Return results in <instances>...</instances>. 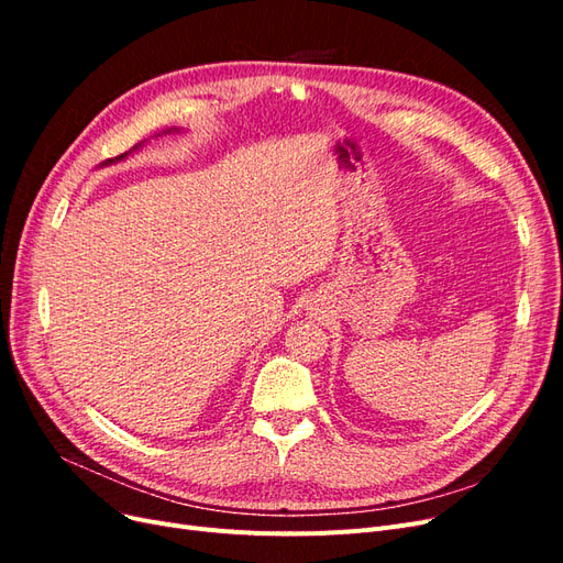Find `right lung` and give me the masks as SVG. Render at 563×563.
Wrapping results in <instances>:
<instances>
[{
    "label": "right lung",
    "mask_w": 563,
    "mask_h": 563,
    "mask_svg": "<svg viewBox=\"0 0 563 563\" xmlns=\"http://www.w3.org/2000/svg\"><path fill=\"white\" fill-rule=\"evenodd\" d=\"M117 159H124V155H119V157H114V162H117ZM108 162H112V159H108Z\"/></svg>",
    "instance_id": "add662e5"
}]
</instances>
